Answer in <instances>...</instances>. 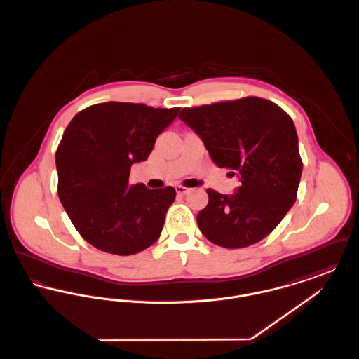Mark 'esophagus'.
I'll return each instance as SVG.
<instances>
[{
  "instance_id": "34e87169",
  "label": "esophagus",
  "mask_w": 359,
  "mask_h": 359,
  "mask_svg": "<svg viewBox=\"0 0 359 359\" xmlns=\"http://www.w3.org/2000/svg\"><path fill=\"white\" fill-rule=\"evenodd\" d=\"M175 189H176V192L180 194V195H186V194H188V192L191 191V188L183 187V186H176Z\"/></svg>"
}]
</instances>
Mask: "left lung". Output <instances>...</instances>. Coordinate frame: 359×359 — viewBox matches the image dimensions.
<instances>
[{"mask_svg":"<svg viewBox=\"0 0 359 359\" xmlns=\"http://www.w3.org/2000/svg\"><path fill=\"white\" fill-rule=\"evenodd\" d=\"M179 118L205 144L219 168L238 176L231 195L207 189L198 214L205 238L227 249L271 234L296 202L303 171L294 123L276 103L248 97L183 109Z\"/></svg>","mask_w":359,"mask_h":359,"instance_id":"1","label":"left lung"}]
</instances>
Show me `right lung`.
I'll return each instance as SVG.
<instances>
[{
  "label": "right lung",
  "instance_id": "1",
  "mask_svg": "<svg viewBox=\"0 0 359 359\" xmlns=\"http://www.w3.org/2000/svg\"><path fill=\"white\" fill-rule=\"evenodd\" d=\"M180 107L104 102L79 111L56 151L57 194L69 219L94 248L130 256L158 239L173 187L129 184L130 167L148 158Z\"/></svg>",
  "mask_w": 359,
  "mask_h": 359
}]
</instances>
